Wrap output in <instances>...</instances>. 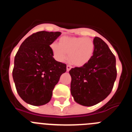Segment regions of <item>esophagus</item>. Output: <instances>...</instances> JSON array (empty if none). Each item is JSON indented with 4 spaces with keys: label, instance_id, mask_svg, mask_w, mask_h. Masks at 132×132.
<instances>
[{
    "label": "esophagus",
    "instance_id": "obj_1",
    "mask_svg": "<svg viewBox=\"0 0 132 132\" xmlns=\"http://www.w3.org/2000/svg\"><path fill=\"white\" fill-rule=\"evenodd\" d=\"M71 68H72V67L71 66V65H67V71H69Z\"/></svg>",
    "mask_w": 132,
    "mask_h": 132
}]
</instances>
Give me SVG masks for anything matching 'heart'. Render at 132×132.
Returning <instances> with one entry per match:
<instances>
[{"label":"heart","instance_id":"heart-1","mask_svg":"<svg viewBox=\"0 0 132 132\" xmlns=\"http://www.w3.org/2000/svg\"><path fill=\"white\" fill-rule=\"evenodd\" d=\"M50 49L53 57L58 61H64L69 53V60L75 65L81 67L93 57L94 44L90 38L63 36L59 39V44L52 43Z\"/></svg>","mask_w":132,"mask_h":132}]
</instances>
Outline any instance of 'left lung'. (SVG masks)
Wrapping results in <instances>:
<instances>
[{"label":"left lung","instance_id":"left-lung-1","mask_svg":"<svg viewBox=\"0 0 132 132\" xmlns=\"http://www.w3.org/2000/svg\"><path fill=\"white\" fill-rule=\"evenodd\" d=\"M90 60L80 67L72 68L71 93L75 102L91 106L105 99L111 93L117 77L116 57L101 38L95 37Z\"/></svg>","mask_w":132,"mask_h":132}]
</instances>
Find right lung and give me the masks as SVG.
<instances>
[{
	"instance_id": "1",
	"label": "right lung",
	"mask_w": 132,
	"mask_h": 132,
	"mask_svg": "<svg viewBox=\"0 0 132 132\" xmlns=\"http://www.w3.org/2000/svg\"><path fill=\"white\" fill-rule=\"evenodd\" d=\"M61 32L34 33L21 44L14 57L12 77L21 98L33 106L48 103L66 64L55 60L50 45Z\"/></svg>"
}]
</instances>
